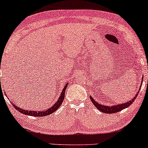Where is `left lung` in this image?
<instances>
[{"label": "left lung", "instance_id": "1", "mask_svg": "<svg viewBox=\"0 0 148 148\" xmlns=\"http://www.w3.org/2000/svg\"><path fill=\"white\" fill-rule=\"evenodd\" d=\"M143 77H142V81L141 84H140V87L139 89V91L135 95V96L133 97V98L131 99L130 100L128 101V102H125V103H122V104H116V105H113V106H106V105H103V104H99L96 101H95L93 100V98L91 97V96H90V99L91 100V102H93V105H94L96 107L98 108L99 111L101 112H103L104 113H108V114H111V113H117V112L121 111V110L124 109V108H128L129 106L131 104L132 102H134V100H135L136 96H137L138 93H139V91L141 88V85H142V83H143Z\"/></svg>", "mask_w": 148, "mask_h": 148}]
</instances>
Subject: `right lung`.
<instances>
[{
    "mask_svg": "<svg viewBox=\"0 0 148 148\" xmlns=\"http://www.w3.org/2000/svg\"><path fill=\"white\" fill-rule=\"evenodd\" d=\"M68 85V83H67L66 84H65V87H63V89L62 90V92H61V96L59 97V98H58L57 101L55 102V104H54L52 107L48 108V109L45 110V111L42 110V111H31V110H26V109H23V108H19L18 106H17L16 104H14V103H13L12 102V104L16 110H18V111L20 112L21 113H23L24 115L35 116V117H44V116H47L48 115H50L51 113H53L54 112L57 111L58 108L60 107V106L61 105V104H62V102L65 98V89H66Z\"/></svg>",
    "mask_w": 148,
    "mask_h": 148,
    "instance_id": "obj_1",
    "label": "right lung"
}]
</instances>
